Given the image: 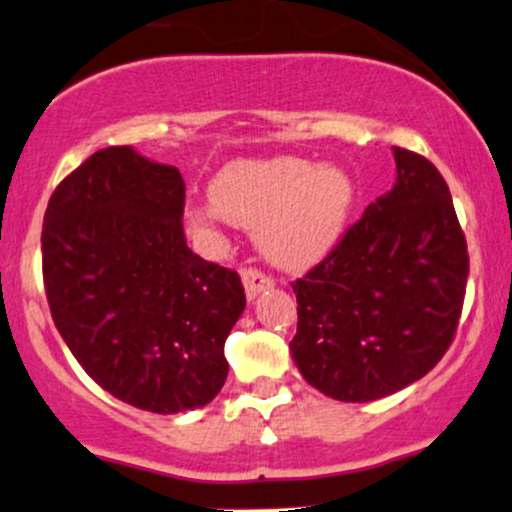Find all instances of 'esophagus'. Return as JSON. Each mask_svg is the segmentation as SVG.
Listing matches in <instances>:
<instances>
[{"label": "esophagus", "mask_w": 512, "mask_h": 512, "mask_svg": "<svg viewBox=\"0 0 512 512\" xmlns=\"http://www.w3.org/2000/svg\"><path fill=\"white\" fill-rule=\"evenodd\" d=\"M241 278H243V288H245V295H248V300H255V297L264 293V290L274 288V281L257 269H245Z\"/></svg>", "instance_id": "34e87169"}]
</instances>
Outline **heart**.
<instances>
[{
	"instance_id": "obj_1",
	"label": "heart",
	"mask_w": 512,
	"mask_h": 512,
	"mask_svg": "<svg viewBox=\"0 0 512 512\" xmlns=\"http://www.w3.org/2000/svg\"><path fill=\"white\" fill-rule=\"evenodd\" d=\"M210 198L189 210L193 224L229 219L257 231V245L274 267L302 271L342 241L357 189L340 167L274 155L224 165L212 179Z\"/></svg>"
}]
</instances>
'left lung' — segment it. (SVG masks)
I'll list each match as a JSON object with an SVG mask.
<instances>
[{"instance_id":"1","label":"left lung","mask_w":512,"mask_h":512,"mask_svg":"<svg viewBox=\"0 0 512 512\" xmlns=\"http://www.w3.org/2000/svg\"><path fill=\"white\" fill-rule=\"evenodd\" d=\"M392 153V189L293 283V361L309 385L340 401L383 399L416 383L444 357L461 319L468 245L449 186L423 155Z\"/></svg>"}]
</instances>
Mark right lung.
<instances>
[{"mask_svg": "<svg viewBox=\"0 0 512 512\" xmlns=\"http://www.w3.org/2000/svg\"><path fill=\"white\" fill-rule=\"evenodd\" d=\"M181 215L177 167L111 146L56 186L42 226L44 288L73 357L113 397L165 416L217 397L245 309L241 278L193 255Z\"/></svg>", "mask_w": 512, "mask_h": 512, "instance_id": "obj_1", "label": "right lung"}]
</instances>
